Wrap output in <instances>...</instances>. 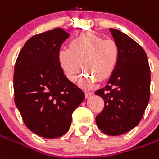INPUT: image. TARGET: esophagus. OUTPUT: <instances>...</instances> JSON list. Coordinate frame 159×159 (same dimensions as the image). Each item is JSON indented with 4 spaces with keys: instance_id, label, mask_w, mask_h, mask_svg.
<instances>
[{
    "instance_id": "1",
    "label": "esophagus",
    "mask_w": 159,
    "mask_h": 159,
    "mask_svg": "<svg viewBox=\"0 0 159 159\" xmlns=\"http://www.w3.org/2000/svg\"><path fill=\"white\" fill-rule=\"evenodd\" d=\"M92 95H93V93H91V92H85V97H86V98L90 97Z\"/></svg>"
}]
</instances>
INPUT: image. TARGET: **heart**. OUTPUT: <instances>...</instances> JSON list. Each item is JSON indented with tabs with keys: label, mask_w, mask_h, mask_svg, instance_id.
Listing matches in <instances>:
<instances>
[{
	"label": "heart",
	"mask_w": 159,
	"mask_h": 159,
	"mask_svg": "<svg viewBox=\"0 0 159 159\" xmlns=\"http://www.w3.org/2000/svg\"><path fill=\"white\" fill-rule=\"evenodd\" d=\"M119 58L120 49L114 40L104 39L90 32L76 36L70 41V48L62 47L57 52L59 65L70 82H76L83 67L86 69L79 81L85 89L93 87L99 78L109 77L117 67Z\"/></svg>",
	"instance_id": "obj_1"
}]
</instances>
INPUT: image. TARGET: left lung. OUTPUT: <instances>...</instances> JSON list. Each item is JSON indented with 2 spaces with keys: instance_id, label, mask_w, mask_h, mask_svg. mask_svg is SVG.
Wrapping results in <instances>:
<instances>
[{
  "instance_id": "1",
  "label": "left lung",
  "mask_w": 159,
  "mask_h": 159,
  "mask_svg": "<svg viewBox=\"0 0 159 159\" xmlns=\"http://www.w3.org/2000/svg\"><path fill=\"white\" fill-rule=\"evenodd\" d=\"M109 31L120 49V58L105 88L95 91L105 103L95 121L104 134L117 136L141 120L149 102L151 71L146 53L137 42L119 30Z\"/></svg>"
}]
</instances>
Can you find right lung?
<instances>
[{
  "label": "right lung",
  "instance_id": "1",
  "mask_svg": "<svg viewBox=\"0 0 159 159\" xmlns=\"http://www.w3.org/2000/svg\"><path fill=\"white\" fill-rule=\"evenodd\" d=\"M70 36L63 28L39 33L25 42L14 66V102L26 127L46 139L64 135L72 113L85 98L65 76L57 52Z\"/></svg>",
  "mask_w": 159,
  "mask_h": 159
}]
</instances>
